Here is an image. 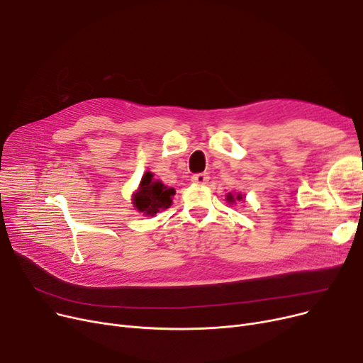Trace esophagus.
<instances>
[{
  "label": "esophagus",
  "instance_id": "esophagus-1",
  "mask_svg": "<svg viewBox=\"0 0 363 363\" xmlns=\"http://www.w3.org/2000/svg\"><path fill=\"white\" fill-rule=\"evenodd\" d=\"M191 181H193V184H196V185H204V184H207L208 177H207V174H197V175H194V177L191 178Z\"/></svg>",
  "mask_w": 363,
  "mask_h": 363
}]
</instances>
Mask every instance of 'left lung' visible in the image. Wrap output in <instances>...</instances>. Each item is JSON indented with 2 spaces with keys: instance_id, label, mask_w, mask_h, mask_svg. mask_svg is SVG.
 Masks as SVG:
<instances>
[{
  "instance_id": "1",
  "label": "left lung",
  "mask_w": 363,
  "mask_h": 363,
  "mask_svg": "<svg viewBox=\"0 0 363 363\" xmlns=\"http://www.w3.org/2000/svg\"><path fill=\"white\" fill-rule=\"evenodd\" d=\"M244 200V196L241 194V193H237V194H234V193H228L226 194V201L230 203V204H234V203H237V201H242Z\"/></svg>"
}]
</instances>
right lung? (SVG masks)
Returning <instances> with one entry per match:
<instances>
[{
  "label": "right lung",
  "mask_w": 363,
  "mask_h": 363,
  "mask_svg": "<svg viewBox=\"0 0 363 363\" xmlns=\"http://www.w3.org/2000/svg\"><path fill=\"white\" fill-rule=\"evenodd\" d=\"M174 194V188L164 185L160 179H155L151 172H145L135 193L132 194V204L144 216H155L172 206Z\"/></svg>",
  "instance_id": "obj_1"
}]
</instances>
